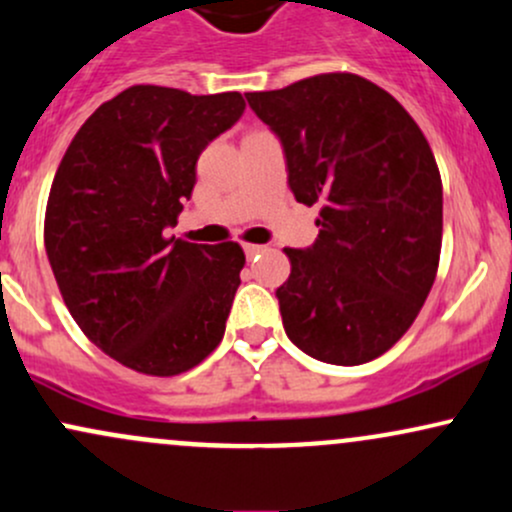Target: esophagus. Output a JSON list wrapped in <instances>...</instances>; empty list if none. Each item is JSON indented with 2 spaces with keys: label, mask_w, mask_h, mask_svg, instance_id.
Here are the masks:
<instances>
[{
  "label": "esophagus",
  "mask_w": 512,
  "mask_h": 512,
  "mask_svg": "<svg viewBox=\"0 0 512 512\" xmlns=\"http://www.w3.org/2000/svg\"><path fill=\"white\" fill-rule=\"evenodd\" d=\"M243 250H245L247 260H252V257H255V255H260V252H265V247H262V245H252V243H247V245H243Z\"/></svg>",
  "instance_id": "1"
}]
</instances>
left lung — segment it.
Wrapping results in <instances>:
<instances>
[{"instance_id": "obj_1", "label": "left lung", "mask_w": 512, "mask_h": 512, "mask_svg": "<svg viewBox=\"0 0 512 512\" xmlns=\"http://www.w3.org/2000/svg\"><path fill=\"white\" fill-rule=\"evenodd\" d=\"M245 99L282 143L296 201L320 206L316 243L284 250L286 335L320 362H372L411 328L435 282L442 179L428 140L386 89L350 72Z\"/></svg>"}]
</instances>
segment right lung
I'll use <instances>...</instances> for the list:
<instances>
[{
	"instance_id": "right-lung-1",
	"label": "right lung",
	"mask_w": 512,
	"mask_h": 512,
	"mask_svg": "<svg viewBox=\"0 0 512 512\" xmlns=\"http://www.w3.org/2000/svg\"><path fill=\"white\" fill-rule=\"evenodd\" d=\"M238 92L136 84L72 138L46 209V252L65 306L123 367L174 376L218 347L240 286L238 243L167 238L201 150L243 116Z\"/></svg>"
}]
</instances>
